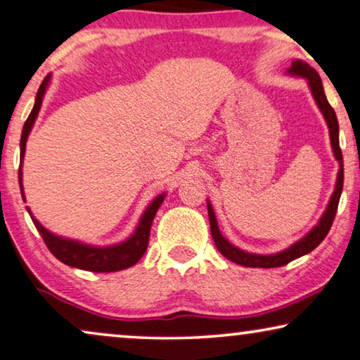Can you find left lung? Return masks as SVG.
Wrapping results in <instances>:
<instances>
[{
    "label": "left lung",
    "instance_id": "left-lung-1",
    "mask_svg": "<svg viewBox=\"0 0 360 360\" xmlns=\"http://www.w3.org/2000/svg\"><path fill=\"white\" fill-rule=\"evenodd\" d=\"M290 74L293 75H301L308 79V84L311 87V92H313V97L318 103V107L323 112L326 122H328L329 127V135H330V145H333V151L336 160L339 161V172H338V183H336V189H334L333 198L329 200L328 210H326L323 217H321L319 224L311 230V232L306 236L304 238H301L300 242H296L295 245H291L286 250L275 253V255H253V253H247L240 250V248L233 247L232 243H229L220 233V230L217 227V220H215V214L210 204H207V210H209V222H210V232H212V238L215 242V247L217 250L222 253L225 258H229L230 262L238 263L242 266H248V268H276V266H283L286 263L296 260V258L306 255V253L313 252L316 247L319 245L321 242L324 240L328 232L330 230V225L334 222V217H336L338 212V205H339V199H341V193H342V184H344V161H342V151L341 146H339V123H338V117L334 108L330 107L328 98H326L324 89H323V82H321V77L318 72H316L313 67H309L306 62L301 60H295L291 67L288 69Z\"/></svg>",
    "mask_w": 360,
    "mask_h": 360
}]
</instances>
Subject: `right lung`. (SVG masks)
I'll return each mask as SVG.
<instances>
[{"label":"right lung","instance_id":"obj_1","mask_svg":"<svg viewBox=\"0 0 360 360\" xmlns=\"http://www.w3.org/2000/svg\"><path fill=\"white\" fill-rule=\"evenodd\" d=\"M49 77L51 75H47L46 79L42 80L41 87H39V90H37L34 107H32V112L30 113V117H27L26 123H24L22 135H21V162L24 158V151H26L27 135H30L32 124H34V122H36L37 113H39L42 97H44L47 84H49ZM19 186H21V189H22L21 165H19ZM162 199H165V195L161 194L160 198H156L155 200H153L150 207L145 210V214H143L140 225H138L135 233H133V236L128 238L127 242L120 243V245H115V247H107V248L89 247V245H82V243H79V242L60 238V237L54 236V233L47 232V230L42 227V225L37 222L32 215H31V219L36 225L37 232L41 233L42 240H44L47 248H49V252L57 258V260H60L62 263H65V265H69V266L82 268V270H87V271H95V273L118 271V270H124V268H130L131 265H135V263H138V260L145 255V252L148 248V242H150V230H151L153 219H155L158 209H160V205L162 204Z\"/></svg>","mask_w":360,"mask_h":360}]
</instances>
